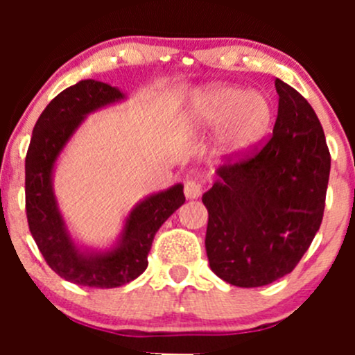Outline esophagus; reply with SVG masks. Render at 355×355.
<instances>
[{
    "label": "esophagus",
    "instance_id": "34e87169",
    "mask_svg": "<svg viewBox=\"0 0 355 355\" xmlns=\"http://www.w3.org/2000/svg\"><path fill=\"white\" fill-rule=\"evenodd\" d=\"M185 197L189 198V200H193V198H198L202 195V185L198 183L197 180H193V178H189V180L185 182Z\"/></svg>",
    "mask_w": 355,
    "mask_h": 355
}]
</instances>
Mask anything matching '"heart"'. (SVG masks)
<instances>
[{
    "label": "heart",
    "instance_id": "obj_1",
    "mask_svg": "<svg viewBox=\"0 0 355 355\" xmlns=\"http://www.w3.org/2000/svg\"><path fill=\"white\" fill-rule=\"evenodd\" d=\"M187 121L197 130L220 125L218 150L240 157L260 144L272 125V105L262 93L243 92L232 85H211L191 93Z\"/></svg>",
    "mask_w": 355,
    "mask_h": 355
}]
</instances>
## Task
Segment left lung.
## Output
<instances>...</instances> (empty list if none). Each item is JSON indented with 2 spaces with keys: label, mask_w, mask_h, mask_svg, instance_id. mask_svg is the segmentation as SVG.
I'll use <instances>...</instances> for the list:
<instances>
[{
  "label": "left lung",
  "mask_w": 355,
  "mask_h": 355,
  "mask_svg": "<svg viewBox=\"0 0 355 355\" xmlns=\"http://www.w3.org/2000/svg\"><path fill=\"white\" fill-rule=\"evenodd\" d=\"M279 112L260 152L217 168L202 197L209 210L211 270L235 287H262L291 274L319 230L331 153L309 101L275 80Z\"/></svg>",
  "instance_id": "1"
}]
</instances>
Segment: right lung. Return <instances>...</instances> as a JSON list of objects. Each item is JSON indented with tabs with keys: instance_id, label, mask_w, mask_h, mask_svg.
I'll return each mask as SVG.
<instances>
[{
	"instance_id": "right-lung-1",
	"label": "right lung",
	"mask_w": 355,
	"mask_h": 355,
	"mask_svg": "<svg viewBox=\"0 0 355 355\" xmlns=\"http://www.w3.org/2000/svg\"><path fill=\"white\" fill-rule=\"evenodd\" d=\"M125 98L116 87L96 80H81L63 89L40 115L26 153L24 189L31 235L51 270L85 287H120L144 274L155 234L185 202L182 183L148 195L126 215L116 242L103 250L80 245L71 237L53 190L56 162L89 113Z\"/></svg>"
}]
</instances>
